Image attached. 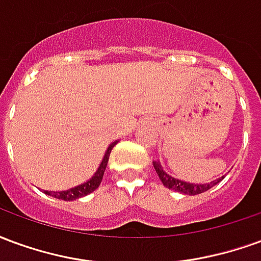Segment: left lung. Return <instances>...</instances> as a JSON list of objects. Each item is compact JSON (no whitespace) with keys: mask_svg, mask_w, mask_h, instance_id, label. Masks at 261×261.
<instances>
[{"mask_svg":"<svg viewBox=\"0 0 261 261\" xmlns=\"http://www.w3.org/2000/svg\"><path fill=\"white\" fill-rule=\"evenodd\" d=\"M153 168L156 170L159 179L164 183L165 187H168L170 190H175V192L185 193V194H189V196H196V194H200V193L207 192V190H210L211 187H214L217 183H219L224 179V176H222V177H219L217 180L210 181L207 185H194V183H187V181L179 180V179H175V177L169 176L161 168L159 162H153Z\"/></svg>","mask_w":261,"mask_h":261,"instance_id":"8db88e82","label":"left lung"}]
</instances>
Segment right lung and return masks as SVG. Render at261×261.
Instances as JSON below:
<instances>
[{
    "label": "right lung",
    "mask_w": 261,
    "mask_h": 261,
    "mask_svg": "<svg viewBox=\"0 0 261 261\" xmlns=\"http://www.w3.org/2000/svg\"><path fill=\"white\" fill-rule=\"evenodd\" d=\"M117 144V141L112 142L110 145H109L108 151L105 153V156H103L102 162L99 165V168L95 172V175L92 176L91 179L85 183H82L80 186L72 187V189H69V190H64V192H47L46 190V194L48 196L54 197V198H59V200H64V201H72V200H76V198H81V197H85L88 196L89 193L95 192L99 185H100V181L103 179V173H105V170H106V166H108V161L109 156H110V152H112V149L113 147Z\"/></svg>",
    "instance_id": "right-lung-1"
}]
</instances>
